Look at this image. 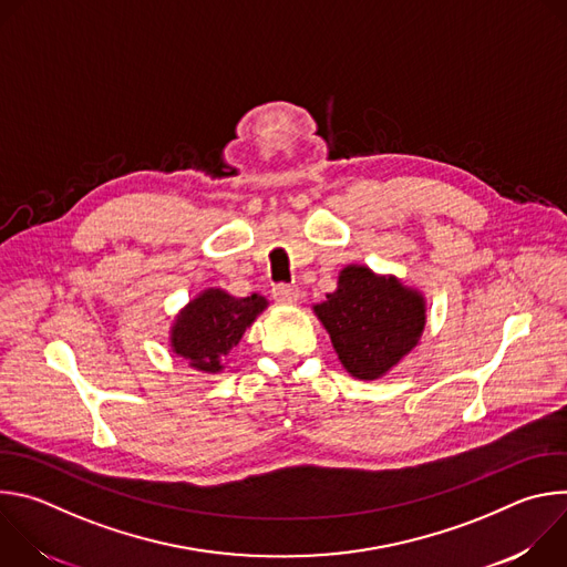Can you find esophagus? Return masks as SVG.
<instances>
[{"mask_svg":"<svg viewBox=\"0 0 567 567\" xmlns=\"http://www.w3.org/2000/svg\"><path fill=\"white\" fill-rule=\"evenodd\" d=\"M271 293H274V298H276L278 302H287V305H289V302H296V300H298V287H293V285H285V282H282V285H276Z\"/></svg>","mask_w":567,"mask_h":567,"instance_id":"34e87169","label":"esophagus"}]
</instances>
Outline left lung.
Returning <instances> with one entry per match:
<instances>
[{"instance_id":"left-lung-1","label":"left lung","mask_w":567,"mask_h":567,"mask_svg":"<svg viewBox=\"0 0 567 567\" xmlns=\"http://www.w3.org/2000/svg\"><path fill=\"white\" fill-rule=\"evenodd\" d=\"M313 313L330 332L343 368L357 379L374 381L420 343L426 300L394 276L350 265L339 274L337 291L313 305Z\"/></svg>"}]
</instances>
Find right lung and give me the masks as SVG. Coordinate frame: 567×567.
I'll return each mask as SVG.
<instances>
[{
    "label": "right lung",
    "instance_id": "add662e5",
    "mask_svg": "<svg viewBox=\"0 0 567 567\" xmlns=\"http://www.w3.org/2000/svg\"><path fill=\"white\" fill-rule=\"evenodd\" d=\"M267 298L254 293L235 298L221 289H206L193 298L175 318L171 348L190 368L221 372L224 359L239 343L241 334L267 309Z\"/></svg>",
    "mask_w": 567,
    "mask_h": 567
}]
</instances>
